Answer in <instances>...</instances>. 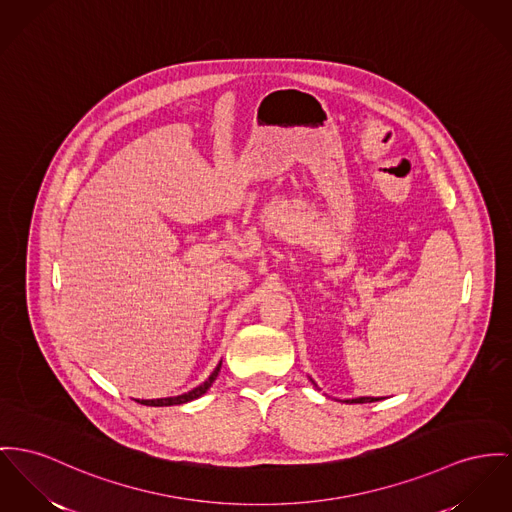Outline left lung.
Listing matches in <instances>:
<instances>
[{
    "label": "left lung",
    "mask_w": 512,
    "mask_h": 512,
    "mask_svg": "<svg viewBox=\"0 0 512 512\" xmlns=\"http://www.w3.org/2000/svg\"><path fill=\"white\" fill-rule=\"evenodd\" d=\"M382 398H353V400H345L347 404H367V402H378Z\"/></svg>",
    "instance_id": "8db88e82"
}]
</instances>
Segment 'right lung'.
I'll use <instances>...</instances> for the list:
<instances>
[{
    "label": "right lung",
    "mask_w": 512,
    "mask_h": 512,
    "mask_svg": "<svg viewBox=\"0 0 512 512\" xmlns=\"http://www.w3.org/2000/svg\"><path fill=\"white\" fill-rule=\"evenodd\" d=\"M221 371V361L219 365L215 367V371L209 375V378L202 382L200 386H196L194 390L186 392V394H180V396H172V398H157V400H141L143 406H155V408H161V406H180V404H186V402H192V400H198L200 396H204L205 392L209 390V386L213 384V380L217 378ZM139 402V400H137Z\"/></svg>",
    "instance_id": "right-lung-1"
}]
</instances>
